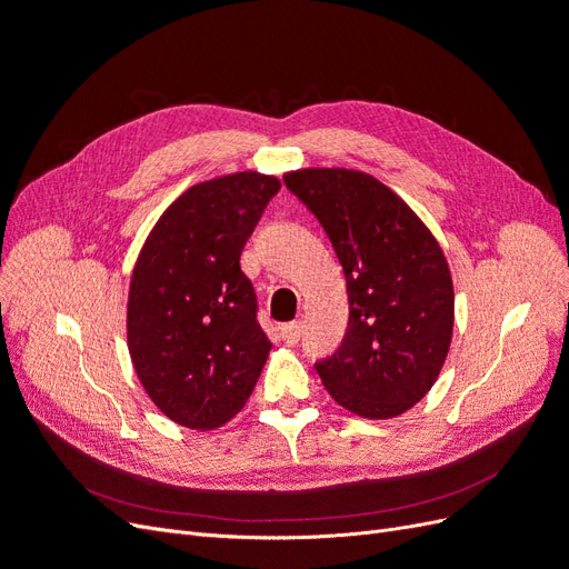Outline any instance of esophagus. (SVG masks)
<instances>
[{
  "label": "esophagus",
  "instance_id": "obj_1",
  "mask_svg": "<svg viewBox=\"0 0 569 569\" xmlns=\"http://www.w3.org/2000/svg\"><path fill=\"white\" fill-rule=\"evenodd\" d=\"M301 322H287L280 327V335H282V341L287 343V347H295V343L301 339Z\"/></svg>",
  "mask_w": 569,
  "mask_h": 569
}]
</instances>
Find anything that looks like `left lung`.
Masks as SVG:
<instances>
[{
    "instance_id": "8db88e82",
    "label": "left lung",
    "mask_w": 569,
    "mask_h": 569,
    "mask_svg": "<svg viewBox=\"0 0 569 569\" xmlns=\"http://www.w3.org/2000/svg\"><path fill=\"white\" fill-rule=\"evenodd\" d=\"M291 194L330 237L349 295L341 347L316 363L332 399L387 420L432 389L453 337V280L416 211L377 178L349 168H301Z\"/></svg>"
}]
</instances>
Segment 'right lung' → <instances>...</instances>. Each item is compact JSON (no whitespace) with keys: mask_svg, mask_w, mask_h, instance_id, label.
Masks as SVG:
<instances>
[{"mask_svg":"<svg viewBox=\"0 0 569 569\" xmlns=\"http://www.w3.org/2000/svg\"><path fill=\"white\" fill-rule=\"evenodd\" d=\"M274 176L242 170L189 187L151 228L128 291V351L166 418L216 429L251 396L270 347L239 256Z\"/></svg>","mask_w":569,"mask_h":569,"instance_id":"add662e5","label":"right lung"}]
</instances>
